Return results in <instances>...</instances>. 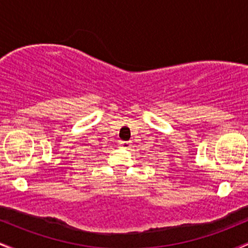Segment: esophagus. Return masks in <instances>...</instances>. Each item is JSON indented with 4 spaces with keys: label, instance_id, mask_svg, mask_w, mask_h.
<instances>
[{
    "label": "esophagus",
    "instance_id": "34e87169",
    "mask_svg": "<svg viewBox=\"0 0 248 248\" xmlns=\"http://www.w3.org/2000/svg\"><path fill=\"white\" fill-rule=\"evenodd\" d=\"M119 143H120V146L124 148H129L130 146H132V142L130 141H120Z\"/></svg>",
    "mask_w": 248,
    "mask_h": 248
}]
</instances>
